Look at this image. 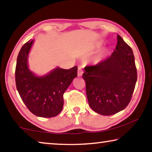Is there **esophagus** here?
I'll list each match as a JSON object with an SVG mask.
<instances>
[{"label": "esophagus", "instance_id": "obj_1", "mask_svg": "<svg viewBox=\"0 0 152 152\" xmlns=\"http://www.w3.org/2000/svg\"><path fill=\"white\" fill-rule=\"evenodd\" d=\"M83 72L84 71L82 70V67H79L78 70V76H81L82 75V74H83Z\"/></svg>", "mask_w": 152, "mask_h": 152}]
</instances>
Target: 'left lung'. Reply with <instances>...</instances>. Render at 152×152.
Returning <instances> with one entry per match:
<instances>
[{
  "mask_svg": "<svg viewBox=\"0 0 152 152\" xmlns=\"http://www.w3.org/2000/svg\"><path fill=\"white\" fill-rule=\"evenodd\" d=\"M84 70L82 78L89 106L94 111L108 116L127 107L137 82V69L132 49L120 35L109 58Z\"/></svg>",
  "mask_w": 152,
  "mask_h": 152,
  "instance_id": "left-lung-1",
  "label": "left lung"
}]
</instances>
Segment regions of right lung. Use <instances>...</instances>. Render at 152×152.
Segmentation results:
<instances>
[{"label": "right lung", "instance_id": "right-lung-1", "mask_svg": "<svg viewBox=\"0 0 152 152\" xmlns=\"http://www.w3.org/2000/svg\"><path fill=\"white\" fill-rule=\"evenodd\" d=\"M33 40L22 46L18 55L15 82L19 94L33 114L41 117H56L62 110L63 94L77 76L78 67L68 70L56 68L37 76L28 67V56Z\"/></svg>", "mask_w": 152, "mask_h": 152}]
</instances>
